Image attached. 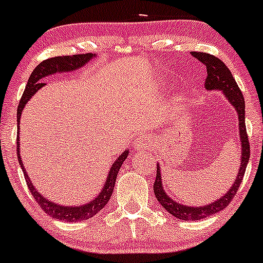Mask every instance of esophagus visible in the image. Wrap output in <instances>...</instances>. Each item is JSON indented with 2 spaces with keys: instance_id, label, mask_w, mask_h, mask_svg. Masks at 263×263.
<instances>
[{
  "instance_id": "1",
  "label": "esophagus",
  "mask_w": 263,
  "mask_h": 263,
  "mask_svg": "<svg viewBox=\"0 0 263 263\" xmlns=\"http://www.w3.org/2000/svg\"><path fill=\"white\" fill-rule=\"evenodd\" d=\"M148 146V141L144 137H137L136 141L134 142V148L135 150H142V148Z\"/></svg>"
}]
</instances>
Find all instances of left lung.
I'll return each mask as SVG.
<instances>
[{
  "instance_id": "1",
  "label": "left lung",
  "mask_w": 263,
  "mask_h": 263,
  "mask_svg": "<svg viewBox=\"0 0 263 263\" xmlns=\"http://www.w3.org/2000/svg\"><path fill=\"white\" fill-rule=\"evenodd\" d=\"M191 54L195 58H197L200 62H202L206 66L208 70V78L205 80V87L208 90H221L222 94L228 99V102L235 108L238 113V124H239V136H240V145H242V156H240V166L238 176L235 178V182L233 183L232 187L229 188L227 193L222 197L217 198L214 202L209 203L208 206H200V208H195V206H187L182 205V203L177 202L173 198L169 197L165 193L163 188V182H161V174L160 169L156 168V179L154 182V193H155L156 200L160 202V205L165 209L168 213H171L173 216L178 217L181 220H201L205 217L211 216V215L219 213V211L224 210L233 197L235 196L237 191L239 190L240 183L245 177L247 164L249 160V141L248 136H247L246 129V116H245V97H243L242 91L238 87L237 81L233 78L232 72L229 68L227 67L221 60L215 57L213 54L203 52H192Z\"/></svg>"
}]
</instances>
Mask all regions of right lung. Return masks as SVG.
I'll return each mask as SVG.
<instances>
[{"mask_svg":"<svg viewBox=\"0 0 263 263\" xmlns=\"http://www.w3.org/2000/svg\"><path fill=\"white\" fill-rule=\"evenodd\" d=\"M95 53H86V54H73V55H63V57H52L48 60H44L43 62L39 63L35 68L31 72L30 78H29L28 84H26L25 90L23 92V97H21L20 103H18L17 108V123L20 122L21 112H23L24 107L28 103V100L38 91L41 87L44 86L43 79L46 76L54 75L57 72H71V71H75L78 68L82 67V66L86 65L91 58L95 57ZM17 134H18V127H17ZM18 135H17V160L20 164L21 169L24 172V177H25L26 184H28L29 191L33 195L34 200L38 202V205L43 209V211H46V214L50 215L53 219L63 220V221H82V220L90 219V217L94 216L95 214L99 213L102 209H104V206L107 205L108 201L110 200V196L113 193V188H115L117 174H118L119 169H121L122 164L126 160L127 156H128V150H126L124 153H122L118 156V159L115 161L112 166L109 169V174L107 177V182H105L104 187L100 191L99 195L89 203H85V205L80 206H62L58 205V203L52 202V201L47 200L44 196H42L41 193L36 191V188L34 187L33 183L29 179V176L26 174L25 168H24V164L21 161L20 158V144H18Z\"/></svg>","mask_w":263,"mask_h":263,"instance_id":"1","label":"right lung"}]
</instances>
